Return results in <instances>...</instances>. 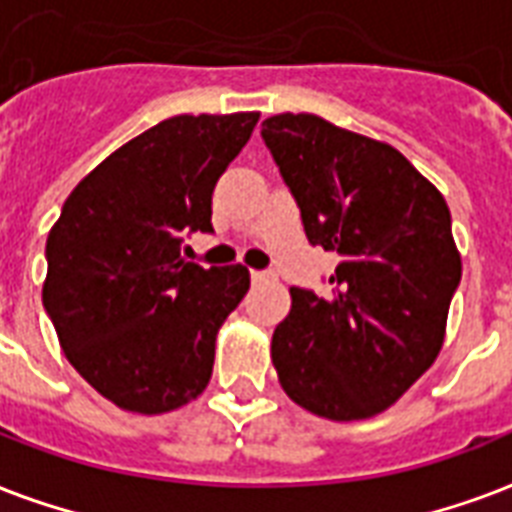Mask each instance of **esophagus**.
I'll return each mask as SVG.
<instances>
[{
	"label": "esophagus",
	"mask_w": 512,
	"mask_h": 512,
	"mask_svg": "<svg viewBox=\"0 0 512 512\" xmlns=\"http://www.w3.org/2000/svg\"><path fill=\"white\" fill-rule=\"evenodd\" d=\"M251 277H253V283H264V280H272L275 272H272V269H253Z\"/></svg>",
	"instance_id": "esophagus-1"
}]
</instances>
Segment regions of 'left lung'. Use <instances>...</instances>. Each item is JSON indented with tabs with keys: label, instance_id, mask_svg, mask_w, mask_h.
<instances>
[{
	"label": "left lung",
	"instance_id": "8db88e82",
	"mask_svg": "<svg viewBox=\"0 0 512 512\" xmlns=\"http://www.w3.org/2000/svg\"><path fill=\"white\" fill-rule=\"evenodd\" d=\"M261 138L307 240L339 256L326 296L291 288L272 334L280 384L318 417H374L441 352L462 277L449 205L398 149L315 114H275Z\"/></svg>",
	"mask_w": 512,
	"mask_h": 512
}]
</instances>
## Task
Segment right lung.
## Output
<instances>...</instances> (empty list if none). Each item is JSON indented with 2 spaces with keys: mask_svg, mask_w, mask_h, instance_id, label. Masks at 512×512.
<instances>
[{
  "mask_svg": "<svg viewBox=\"0 0 512 512\" xmlns=\"http://www.w3.org/2000/svg\"><path fill=\"white\" fill-rule=\"evenodd\" d=\"M256 122V112L162 120L63 202L42 304L71 366L114 406L165 414L211 382L216 334L251 275L186 261L184 240L213 232L216 181Z\"/></svg>",
  "mask_w": 512,
  "mask_h": 512,
  "instance_id": "1",
  "label": "right lung"
}]
</instances>
